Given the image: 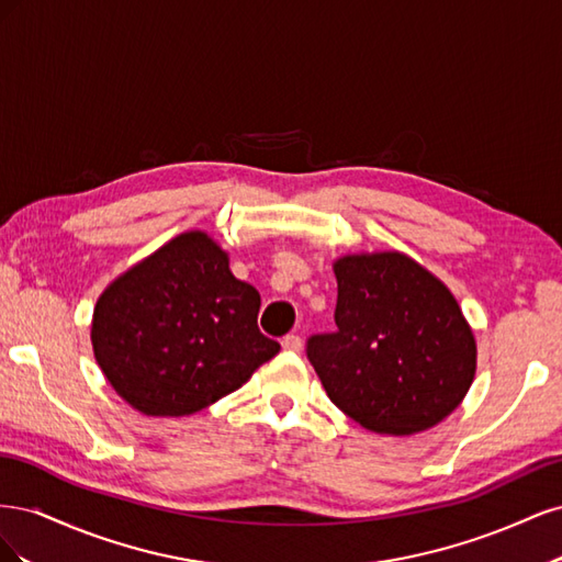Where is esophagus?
Instances as JSON below:
<instances>
[{
    "mask_svg": "<svg viewBox=\"0 0 562 562\" xmlns=\"http://www.w3.org/2000/svg\"><path fill=\"white\" fill-rule=\"evenodd\" d=\"M281 347L285 349V351H300L302 349V337L300 335H285L283 339H281Z\"/></svg>",
    "mask_w": 562,
    "mask_h": 562,
    "instance_id": "1",
    "label": "esophagus"
}]
</instances>
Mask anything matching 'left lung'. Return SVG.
<instances>
[{
    "mask_svg": "<svg viewBox=\"0 0 562 562\" xmlns=\"http://www.w3.org/2000/svg\"><path fill=\"white\" fill-rule=\"evenodd\" d=\"M335 277L337 330L307 339L328 398L375 434L446 419L475 372V339L452 293L403 252L347 255Z\"/></svg>",
    "mask_w": 562,
    "mask_h": 562,
    "instance_id": "1",
    "label": "left lung"
}]
</instances>
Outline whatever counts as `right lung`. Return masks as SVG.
<instances>
[{"label": "right lung", "instance_id": "right-lung-1", "mask_svg": "<svg viewBox=\"0 0 562 562\" xmlns=\"http://www.w3.org/2000/svg\"><path fill=\"white\" fill-rule=\"evenodd\" d=\"M260 293L227 252L187 232L119 277L93 310L100 370L145 415H192L239 389L281 345L258 328Z\"/></svg>", "mask_w": 562, "mask_h": 562}]
</instances>
